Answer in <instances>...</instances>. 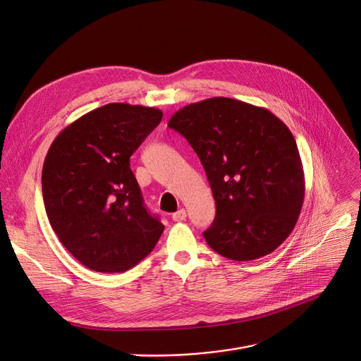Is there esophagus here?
<instances>
[{"instance_id": "esophagus-1", "label": "esophagus", "mask_w": 361, "mask_h": 361, "mask_svg": "<svg viewBox=\"0 0 361 361\" xmlns=\"http://www.w3.org/2000/svg\"><path fill=\"white\" fill-rule=\"evenodd\" d=\"M171 217H173L174 221H183V220H185V217H187V212H185L184 209H180L178 212L173 213Z\"/></svg>"}]
</instances>
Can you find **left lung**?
Returning <instances> with one entry per match:
<instances>
[{"label":"left lung","mask_w":361,"mask_h":361,"mask_svg":"<svg viewBox=\"0 0 361 361\" xmlns=\"http://www.w3.org/2000/svg\"><path fill=\"white\" fill-rule=\"evenodd\" d=\"M169 126L199 155L216 202L203 233L233 260L274 252L290 235L302 209L305 180L297 142L271 111L231 97L190 104Z\"/></svg>","instance_id":"obj_1"}]
</instances>
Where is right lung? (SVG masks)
Listing matches in <instances>:
<instances>
[{"label": "right lung", "mask_w": 361, "mask_h": 361, "mask_svg": "<svg viewBox=\"0 0 361 361\" xmlns=\"http://www.w3.org/2000/svg\"><path fill=\"white\" fill-rule=\"evenodd\" d=\"M161 119L155 108L108 104L64 128L49 148L42 174L49 221L61 245L94 272L135 267L164 232L129 167Z\"/></svg>", "instance_id": "add662e5"}]
</instances>
